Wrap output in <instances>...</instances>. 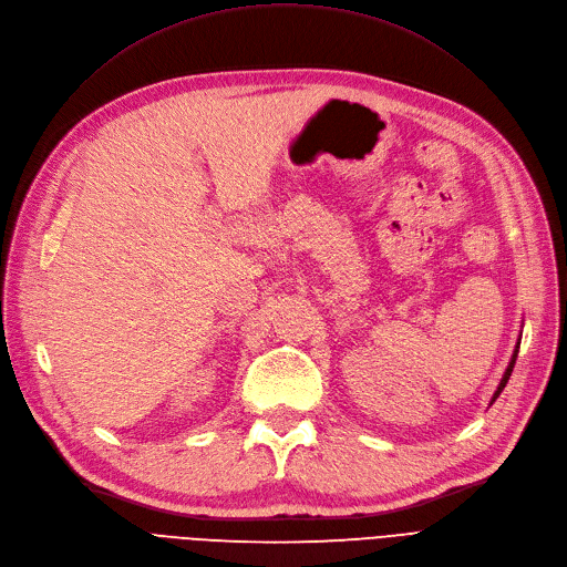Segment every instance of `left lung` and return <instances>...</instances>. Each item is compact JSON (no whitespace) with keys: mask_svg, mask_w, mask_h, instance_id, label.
Returning <instances> with one entry per match:
<instances>
[{"mask_svg":"<svg viewBox=\"0 0 567 567\" xmlns=\"http://www.w3.org/2000/svg\"><path fill=\"white\" fill-rule=\"evenodd\" d=\"M519 343H522V339H517V346H515V350H512V358H509V364H507V369H505V373H503V379H501V383H498V388H496V392H494V396H492V403L498 399V394L503 392V388L507 385V381H509V375H512V369H515V362H517V353H519Z\"/></svg>","mask_w":567,"mask_h":567,"instance_id":"left-lung-1","label":"left lung"}]
</instances>
